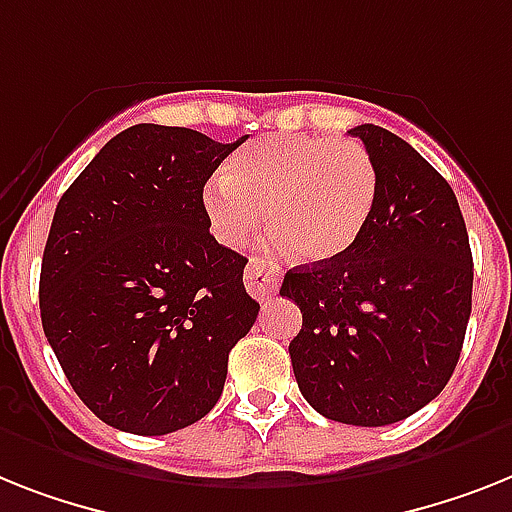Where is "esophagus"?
Masks as SVG:
<instances>
[{
	"label": "esophagus",
	"mask_w": 512,
	"mask_h": 512,
	"mask_svg": "<svg viewBox=\"0 0 512 512\" xmlns=\"http://www.w3.org/2000/svg\"><path fill=\"white\" fill-rule=\"evenodd\" d=\"M282 282L280 266L266 259H251L246 266V287L256 301H269Z\"/></svg>",
	"instance_id": "34e87169"
}]
</instances>
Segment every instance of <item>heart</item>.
Returning <instances> with one entry per match:
<instances>
[{"label": "heart", "mask_w": 512, "mask_h": 512, "mask_svg": "<svg viewBox=\"0 0 512 512\" xmlns=\"http://www.w3.org/2000/svg\"><path fill=\"white\" fill-rule=\"evenodd\" d=\"M377 190V164L361 143L285 133L232 156L225 177L206 183L204 211L219 243L240 246L259 230L266 209L272 246L322 264L356 246Z\"/></svg>", "instance_id": "heart-1"}]
</instances>
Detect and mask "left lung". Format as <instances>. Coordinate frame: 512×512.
Here are the masks:
<instances>
[{
	"mask_svg": "<svg viewBox=\"0 0 512 512\" xmlns=\"http://www.w3.org/2000/svg\"><path fill=\"white\" fill-rule=\"evenodd\" d=\"M379 172L356 246L295 266L280 295L298 303L295 382L322 416L387 426L445 390L471 316L474 259L458 198L413 146L379 125L350 130Z\"/></svg>",
	"mask_w": 512,
	"mask_h": 512,
	"instance_id": "obj_1",
	"label": "left lung"
}]
</instances>
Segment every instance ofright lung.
I'll return each mask as SVG.
<instances>
[{"instance_id": "1", "label": "right lung", "mask_w": 512, "mask_h": 512, "mask_svg": "<svg viewBox=\"0 0 512 512\" xmlns=\"http://www.w3.org/2000/svg\"><path fill=\"white\" fill-rule=\"evenodd\" d=\"M243 141L133 125L59 198L41 324L75 395L120 432L159 437L204 418L259 316L248 259L219 246L204 211L206 180Z\"/></svg>"}]
</instances>
